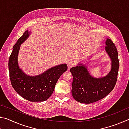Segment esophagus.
<instances>
[{"instance_id": "1", "label": "esophagus", "mask_w": 129, "mask_h": 129, "mask_svg": "<svg viewBox=\"0 0 129 129\" xmlns=\"http://www.w3.org/2000/svg\"><path fill=\"white\" fill-rule=\"evenodd\" d=\"M74 65H75V62H74L73 61H70L68 62L67 63V66L68 69H70L72 67H73Z\"/></svg>"}]
</instances>
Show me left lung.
<instances>
[{
	"label": "left lung",
	"instance_id": "8db88e82",
	"mask_svg": "<svg viewBox=\"0 0 129 129\" xmlns=\"http://www.w3.org/2000/svg\"><path fill=\"white\" fill-rule=\"evenodd\" d=\"M105 51L111 60V70L104 77L95 78L85 65L79 63L70 70L73 76L72 94L73 99L83 104H91L104 99L114 89L119 67L118 55L113 41L107 39Z\"/></svg>",
	"mask_w": 129,
	"mask_h": 129
}]
</instances>
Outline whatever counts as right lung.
<instances>
[{"label": "right lung", "mask_w": 129, "mask_h": 129, "mask_svg": "<svg viewBox=\"0 0 129 129\" xmlns=\"http://www.w3.org/2000/svg\"><path fill=\"white\" fill-rule=\"evenodd\" d=\"M30 34V32L26 30L13 47L8 61L10 78L13 88L24 99L31 102H43L52 95L57 81L68 67L66 64H62L52 67L40 75H26L19 68L17 58L20 45Z\"/></svg>", "instance_id": "right-lung-1"}]
</instances>
